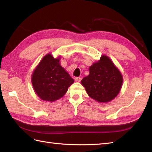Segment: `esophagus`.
I'll list each match as a JSON object with an SVG mask.
<instances>
[{
    "instance_id": "34e87169",
    "label": "esophagus",
    "mask_w": 152,
    "mask_h": 152,
    "mask_svg": "<svg viewBox=\"0 0 152 152\" xmlns=\"http://www.w3.org/2000/svg\"><path fill=\"white\" fill-rule=\"evenodd\" d=\"M81 80H82V78H80V77H76V78H74V80H75L76 82H80V81H81Z\"/></svg>"
}]
</instances>
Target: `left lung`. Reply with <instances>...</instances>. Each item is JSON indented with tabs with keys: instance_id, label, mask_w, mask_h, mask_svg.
Wrapping results in <instances>:
<instances>
[{
	"instance_id": "8db88e82",
	"label": "left lung",
	"mask_w": 152,
	"mask_h": 152,
	"mask_svg": "<svg viewBox=\"0 0 152 152\" xmlns=\"http://www.w3.org/2000/svg\"><path fill=\"white\" fill-rule=\"evenodd\" d=\"M89 75L81 83L91 99L99 102H108L119 94L124 79L108 56H102L100 60L89 66Z\"/></svg>"
}]
</instances>
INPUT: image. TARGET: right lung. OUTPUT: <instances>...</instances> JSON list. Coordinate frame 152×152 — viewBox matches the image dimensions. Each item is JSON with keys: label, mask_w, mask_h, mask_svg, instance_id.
Returning a JSON list of instances; mask_svg holds the SVG:
<instances>
[{"label": "right lung", "mask_w": 152, "mask_h": 152, "mask_svg": "<svg viewBox=\"0 0 152 152\" xmlns=\"http://www.w3.org/2000/svg\"><path fill=\"white\" fill-rule=\"evenodd\" d=\"M61 56H45L34 70L31 82L37 95L44 101L54 102L62 98L74 82L60 64Z\"/></svg>", "instance_id": "add662e5"}]
</instances>
